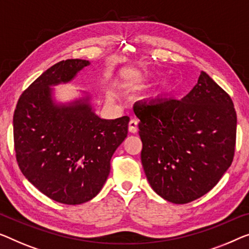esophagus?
I'll use <instances>...</instances> for the list:
<instances>
[{
    "instance_id": "esophagus-1",
    "label": "esophagus",
    "mask_w": 249,
    "mask_h": 249,
    "mask_svg": "<svg viewBox=\"0 0 249 249\" xmlns=\"http://www.w3.org/2000/svg\"><path fill=\"white\" fill-rule=\"evenodd\" d=\"M137 129H139V127H137V121L136 120H131L129 121L128 123V132L129 133H134L137 132Z\"/></svg>"
}]
</instances>
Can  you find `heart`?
<instances>
[{
	"label": "heart",
	"mask_w": 249,
	"mask_h": 249,
	"mask_svg": "<svg viewBox=\"0 0 249 249\" xmlns=\"http://www.w3.org/2000/svg\"><path fill=\"white\" fill-rule=\"evenodd\" d=\"M158 76H159L158 72L141 71L137 73L136 80L139 81L140 84H146V83H150L152 80H154L155 78H158ZM174 89H176V85H174L172 80H169V79L163 80L158 85L157 89H155V95L160 98H166L173 94Z\"/></svg>",
	"instance_id": "heart-1"
}]
</instances>
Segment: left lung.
I'll return each instance as SVG.
<instances>
[{
    "label": "left lung",
    "mask_w": 249,
    "mask_h": 249,
    "mask_svg": "<svg viewBox=\"0 0 249 249\" xmlns=\"http://www.w3.org/2000/svg\"><path fill=\"white\" fill-rule=\"evenodd\" d=\"M133 110L146 179L166 201L182 205L200 198L231 166L236 112L229 95L205 71L181 101H140Z\"/></svg>",
    "instance_id": "obj_1"
}]
</instances>
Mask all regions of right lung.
Masks as SVG:
<instances>
[{"instance_id": "add662e5", "label": "right lung", "mask_w": 249, "mask_h": 249, "mask_svg": "<svg viewBox=\"0 0 249 249\" xmlns=\"http://www.w3.org/2000/svg\"><path fill=\"white\" fill-rule=\"evenodd\" d=\"M90 65L68 59L50 67L18 99L13 116L14 147L23 176L43 195L65 205H80L98 195L110 159L127 136L129 117L104 120L91 96L59 103L54 89Z\"/></svg>"}]
</instances>
